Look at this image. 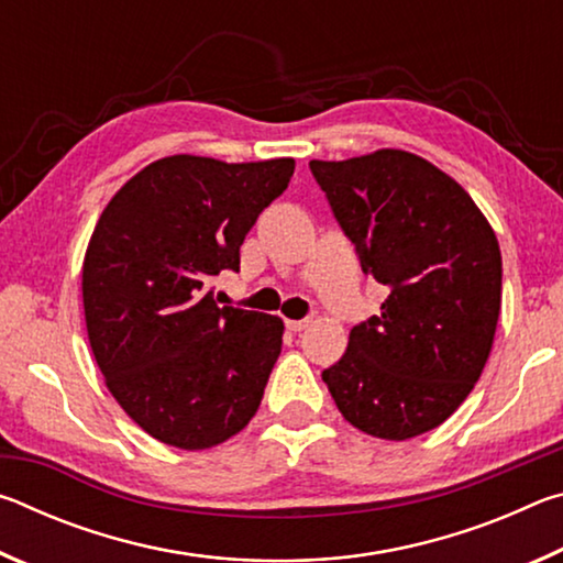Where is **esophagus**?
I'll return each mask as SVG.
<instances>
[{"label": "esophagus", "mask_w": 563, "mask_h": 563, "mask_svg": "<svg viewBox=\"0 0 563 563\" xmlns=\"http://www.w3.org/2000/svg\"><path fill=\"white\" fill-rule=\"evenodd\" d=\"M308 322L310 320H285V328H288L290 332H300V330L308 328Z\"/></svg>", "instance_id": "esophagus-1"}]
</instances>
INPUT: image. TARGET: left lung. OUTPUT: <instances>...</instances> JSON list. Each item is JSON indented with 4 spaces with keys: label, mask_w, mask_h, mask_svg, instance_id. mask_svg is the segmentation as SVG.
Listing matches in <instances>:
<instances>
[{
    "label": "left lung",
    "mask_w": 563,
    "mask_h": 563,
    "mask_svg": "<svg viewBox=\"0 0 563 563\" xmlns=\"http://www.w3.org/2000/svg\"><path fill=\"white\" fill-rule=\"evenodd\" d=\"M362 271L389 288L322 369L342 417L379 440L440 427L479 379L501 308V253L454 178L397 148L310 161Z\"/></svg>",
    "instance_id": "8db88e82"
}]
</instances>
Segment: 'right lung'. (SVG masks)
I'll return each instance as SVG.
<instances>
[{"instance_id": "right-lung-1", "label": "right lung", "mask_w": 563, "mask_h": 563, "mask_svg": "<svg viewBox=\"0 0 563 563\" xmlns=\"http://www.w3.org/2000/svg\"><path fill=\"white\" fill-rule=\"evenodd\" d=\"M292 158L168 156L103 208L81 271L89 342L109 393L154 440L225 442L258 412L283 320L218 305L211 280L290 184Z\"/></svg>"}]
</instances>
